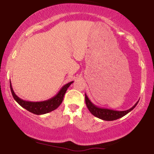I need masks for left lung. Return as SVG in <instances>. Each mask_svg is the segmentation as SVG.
Returning a JSON list of instances; mask_svg holds the SVG:
<instances>
[{
  "label": "left lung",
  "instance_id": "obj_1",
  "mask_svg": "<svg viewBox=\"0 0 154 154\" xmlns=\"http://www.w3.org/2000/svg\"><path fill=\"white\" fill-rule=\"evenodd\" d=\"M85 94V104L87 106L88 110L90 112L94 115V116L99 119L104 120V121H114V120L119 119L120 118L124 116L128 113L130 112L134 107L138 104V102H136V104L133 106L131 107L130 109L125 111H116L112 109L101 108L96 105H94L91 101L89 100L88 96Z\"/></svg>",
  "mask_w": 154,
  "mask_h": 154
}]
</instances>
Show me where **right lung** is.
Listing matches in <instances>:
<instances>
[{"mask_svg":"<svg viewBox=\"0 0 154 154\" xmlns=\"http://www.w3.org/2000/svg\"><path fill=\"white\" fill-rule=\"evenodd\" d=\"M73 83V81H71L70 83L64 85L55 96L49 99V100L42 101V102H29V101L23 100L14 93L12 87L11 81H10V86L13 98L21 106L26 109L29 112L34 113V114L42 115L51 112V111L55 110L57 108H58L59 106L62 104L67 89L71 85V84Z\"/></svg>","mask_w":154,"mask_h":154,"instance_id":"obj_1","label":"right lung"}]
</instances>
